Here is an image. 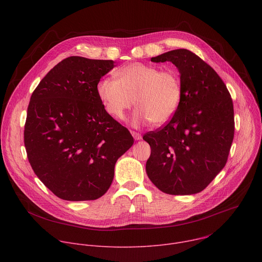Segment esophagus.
I'll list each match as a JSON object with an SVG mask.
<instances>
[{
    "label": "esophagus",
    "instance_id": "1",
    "mask_svg": "<svg viewBox=\"0 0 262 262\" xmlns=\"http://www.w3.org/2000/svg\"><path fill=\"white\" fill-rule=\"evenodd\" d=\"M132 135L134 137L135 140H141L142 139V136L140 133H137V132H132Z\"/></svg>",
    "mask_w": 262,
    "mask_h": 262
}]
</instances>
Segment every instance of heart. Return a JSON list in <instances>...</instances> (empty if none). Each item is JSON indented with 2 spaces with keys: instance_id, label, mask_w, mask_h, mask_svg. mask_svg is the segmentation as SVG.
Returning a JSON list of instances; mask_svg holds the SVG:
<instances>
[{
  "instance_id": "b5f03b06",
  "label": "heart",
  "mask_w": 262,
  "mask_h": 262,
  "mask_svg": "<svg viewBox=\"0 0 262 262\" xmlns=\"http://www.w3.org/2000/svg\"><path fill=\"white\" fill-rule=\"evenodd\" d=\"M106 113L124 119L136 101L139 107L135 123L150 122L161 126L169 122L182 98V82L175 67L160 68L144 63H132L115 71V79H102L96 87Z\"/></svg>"
}]
</instances>
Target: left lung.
Listing matches in <instances>:
<instances>
[{
    "label": "left lung",
    "instance_id": "left-lung-1",
    "mask_svg": "<svg viewBox=\"0 0 262 262\" xmlns=\"http://www.w3.org/2000/svg\"><path fill=\"white\" fill-rule=\"evenodd\" d=\"M151 61H170L178 68L182 98L167 124L143 136L151 148L147 175L166 194H197L227 163L234 137L231 95L214 69L189 50L170 51Z\"/></svg>",
    "mask_w": 262,
    "mask_h": 262
}]
</instances>
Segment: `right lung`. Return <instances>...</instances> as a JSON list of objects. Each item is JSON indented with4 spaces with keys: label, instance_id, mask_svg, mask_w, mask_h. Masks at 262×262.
I'll list each match as a JSON object with an SVG mask.
<instances>
[{
    "label": "right lung",
    "instance_id": "obj_1",
    "mask_svg": "<svg viewBox=\"0 0 262 262\" xmlns=\"http://www.w3.org/2000/svg\"><path fill=\"white\" fill-rule=\"evenodd\" d=\"M114 63L68 57L32 93L24 130L27 157L37 177L60 199L100 198L113 181L117 160L134 144L96 91Z\"/></svg>",
    "mask_w": 262,
    "mask_h": 262
}]
</instances>
